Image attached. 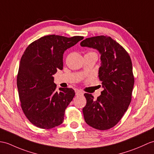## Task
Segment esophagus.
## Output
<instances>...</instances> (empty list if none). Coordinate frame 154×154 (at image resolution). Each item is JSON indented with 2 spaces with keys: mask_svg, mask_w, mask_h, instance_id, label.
Masks as SVG:
<instances>
[{
  "mask_svg": "<svg viewBox=\"0 0 154 154\" xmlns=\"http://www.w3.org/2000/svg\"><path fill=\"white\" fill-rule=\"evenodd\" d=\"M75 94L77 96H79V95H83V92L81 91V90H79V89H75Z\"/></svg>",
  "mask_w": 154,
  "mask_h": 154,
  "instance_id": "34e87169",
  "label": "esophagus"
}]
</instances>
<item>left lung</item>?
Wrapping results in <instances>:
<instances>
[{
  "label": "left lung",
  "mask_w": 154,
  "mask_h": 154,
  "mask_svg": "<svg viewBox=\"0 0 154 154\" xmlns=\"http://www.w3.org/2000/svg\"><path fill=\"white\" fill-rule=\"evenodd\" d=\"M80 45L97 50L100 54L98 77L103 88L97 100L91 94H84L85 122L96 129H109L121 120L131 101L134 83L131 59L123 46L110 37L87 38Z\"/></svg>",
  "instance_id": "8db88e82"
}]
</instances>
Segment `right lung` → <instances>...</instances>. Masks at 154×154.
<instances>
[{"instance_id": "obj_1", "label": "right lung", "mask_w": 154, "mask_h": 154, "mask_svg": "<svg viewBox=\"0 0 154 154\" xmlns=\"http://www.w3.org/2000/svg\"><path fill=\"white\" fill-rule=\"evenodd\" d=\"M83 37L51 35L27 46L20 60L17 87L23 112L35 126L50 129L62 124L66 108L75 91L69 88L56 91L53 75L63 69V54Z\"/></svg>"}]
</instances>
